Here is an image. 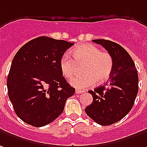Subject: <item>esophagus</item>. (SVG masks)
Wrapping results in <instances>:
<instances>
[{
  "instance_id": "esophagus-1",
  "label": "esophagus",
  "mask_w": 147,
  "mask_h": 147,
  "mask_svg": "<svg viewBox=\"0 0 147 147\" xmlns=\"http://www.w3.org/2000/svg\"><path fill=\"white\" fill-rule=\"evenodd\" d=\"M84 91H80V90H76V94H81V93H84Z\"/></svg>"
}]
</instances>
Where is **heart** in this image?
I'll return each instance as SVG.
<instances>
[{"instance_id": "obj_1", "label": "heart", "mask_w": 147, "mask_h": 147, "mask_svg": "<svg viewBox=\"0 0 147 147\" xmlns=\"http://www.w3.org/2000/svg\"><path fill=\"white\" fill-rule=\"evenodd\" d=\"M72 59L64 55L60 61V69L63 76L70 79L76 74L79 66L84 65L82 75L77 76L70 81L71 86L78 89H84L93 86L95 83L102 84L108 80L112 73L114 60L107 52L101 51L95 45H84L77 46L72 50Z\"/></svg>"}]
</instances>
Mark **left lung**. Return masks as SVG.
<instances>
[{
  "label": "left lung",
  "mask_w": 147,
  "mask_h": 147,
  "mask_svg": "<svg viewBox=\"0 0 147 147\" xmlns=\"http://www.w3.org/2000/svg\"><path fill=\"white\" fill-rule=\"evenodd\" d=\"M112 56L114 67L110 79L103 86L89 91L93 102L85 112L96 123L108 126L115 123L130 112L138 91V76L134 61L125 49L117 43L93 40Z\"/></svg>",
  "instance_id": "8db88e82"
}]
</instances>
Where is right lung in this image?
I'll return each instance as SVG.
<instances>
[{
  "mask_svg": "<svg viewBox=\"0 0 147 147\" xmlns=\"http://www.w3.org/2000/svg\"><path fill=\"white\" fill-rule=\"evenodd\" d=\"M74 44L40 36L14 56L7 79L9 99L16 115L33 127L48 125L62 114L75 93L63 76L60 61Z\"/></svg>",
  "mask_w": 147,
  "mask_h": 147,
  "instance_id": "obj_1",
  "label": "right lung"
}]
</instances>
